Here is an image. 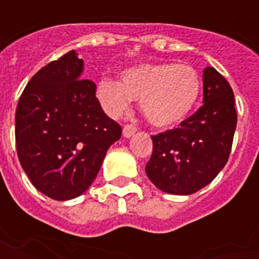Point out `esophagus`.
<instances>
[{
  "mask_svg": "<svg viewBox=\"0 0 259 259\" xmlns=\"http://www.w3.org/2000/svg\"><path fill=\"white\" fill-rule=\"evenodd\" d=\"M136 132H137V127H136L135 124H124L123 126V136L127 137V139L135 135Z\"/></svg>",
  "mask_w": 259,
  "mask_h": 259,
  "instance_id": "1",
  "label": "esophagus"
}]
</instances>
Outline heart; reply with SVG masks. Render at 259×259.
<instances>
[{
  "mask_svg": "<svg viewBox=\"0 0 259 259\" xmlns=\"http://www.w3.org/2000/svg\"><path fill=\"white\" fill-rule=\"evenodd\" d=\"M122 81L101 79L96 97L102 109L119 118L129 111L133 100H140V109L155 127L179 123L191 112L201 93V77L186 64H141L122 73Z\"/></svg>",
  "mask_w": 259,
  "mask_h": 259,
  "instance_id": "1",
  "label": "heart"
}]
</instances>
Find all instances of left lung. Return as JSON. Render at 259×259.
Instances as JSON below:
<instances>
[{
  "mask_svg": "<svg viewBox=\"0 0 259 259\" xmlns=\"http://www.w3.org/2000/svg\"><path fill=\"white\" fill-rule=\"evenodd\" d=\"M202 83V107L179 127L151 136L152 155L146 174L169 194L189 195L209 185L232 150L237 123L233 90L211 66L204 69Z\"/></svg>",
  "mask_w": 259,
  "mask_h": 259,
  "instance_id": "8db88e82",
  "label": "left lung"
}]
</instances>
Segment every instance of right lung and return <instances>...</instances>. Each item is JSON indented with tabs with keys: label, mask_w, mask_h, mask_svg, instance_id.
Segmentation results:
<instances>
[{
	"label": "right lung",
	"mask_w": 259,
	"mask_h": 259,
	"mask_svg": "<svg viewBox=\"0 0 259 259\" xmlns=\"http://www.w3.org/2000/svg\"><path fill=\"white\" fill-rule=\"evenodd\" d=\"M83 59L69 51L37 72L18 102L15 139L31 185L50 198L72 200L96 179L122 127L108 118Z\"/></svg>",
	"instance_id": "obj_1"
}]
</instances>
